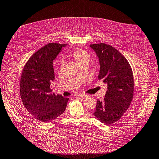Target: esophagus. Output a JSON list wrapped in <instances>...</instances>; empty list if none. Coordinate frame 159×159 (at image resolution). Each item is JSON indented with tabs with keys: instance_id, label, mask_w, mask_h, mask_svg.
<instances>
[{
	"instance_id": "obj_1",
	"label": "esophagus",
	"mask_w": 159,
	"mask_h": 159,
	"mask_svg": "<svg viewBox=\"0 0 159 159\" xmlns=\"http://www.w3.org/2000/svg\"><path fill=\"white\" fill-rule=\"evenodd\" d=\"M88 96H89V95H87V94H80V95H79V97H80V98H82V99L86 98H88Z\"/></svg>"
}]
</instances>
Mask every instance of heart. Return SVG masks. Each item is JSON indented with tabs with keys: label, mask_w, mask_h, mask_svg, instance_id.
<instances>
[{
	"label": "heart",
	"mask_w": 159,
	"mask_h": 159,
	"mask_svg": "<svg viewBox=\"0 0 159 159\" xmlns=\"http://www.w3.org/2000/svg\"><path fill=\"white\" fill-rule=\"evenodd\" d=\"M70 57L77 62L79 66L83 63H88L90 56L89 54L84 49L77 47L71 52ZM61 66V64H60Z\"/></svg>",
	"instance_id": "b5f03b06"
}]
</instances>
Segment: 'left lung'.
Here are the masks:
<instances>
[{
    "mask_svg": "<svg viewBox=\"0 0 159 159\" xmlns=\"http://www.w3.org/2000/svg\"><path fill=\"white\" fill-rule=\"evenodd\" d=\"M99 58V80L107 84L105 98L98 100L93 115L109 125L119 120L129 107L134 95V77L127 60L115 48L105 43L89 45Z\"/></svg>",
    "mask_w": 159,
    "mask_h": 159,
    "instance_id": "8db88e82",
    "label": "left lung"
}]
</instances>
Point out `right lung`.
<instances>
[{"label": "right lung", "mask_w": 159, "mask_h": 159, "mask_svg": "<svg viewBox=\"0 0 159 159\" xmlns=\"http://www.w3.org/2000/svg\"><path fill=\"white\" fill-rule=\"evenodd\" d=\"M67 44L49 43L34 53L23 67L20 95L26 110L36 119L49 122L62 114L69 98L56 95L50 88L54 80L53 61Z\"/></svg>", "instance_id": "add662e5"}]
</instances>
